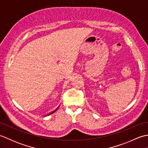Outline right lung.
<instances>
[{
    "instance_id": "1",
    "label": "right lung",
    "mask_w": 148,
    "mask_h": 148,
    "mask_svg": "<svg viewBox=\"0 0 148 148\" xmlns=\"http://www.w3.org/2000/svg\"><path fill=\"white\" fill-rule=\"evenodd\" d=\"M58 108H57V109H58ZM57 109H55V111H53V112H50V113H49V114H47V116H49V115H50V114H53V113H54V112H55V111H56V110H57Z\"/></svg>"
}]
</instances>
